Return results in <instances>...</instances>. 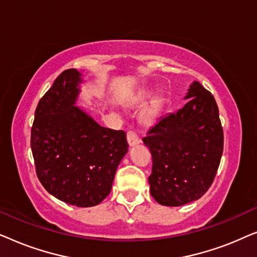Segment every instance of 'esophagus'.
Masks as SVG:
<instances>
[{
  "mask_svg": "<svg viewBox=\"0 0 257 257\" xmlns=\"http://www.w3.org/2000/svg\"><path fill=\"white\" fill-rule=\"evenodd\" d=\"M139 142H140V140H139L138 136H137L136 132H133V131L127 132V143H128L130 146L132 147V146L138 145Z\"/></svg>",
  "mask_w": 257,
  "mask_h": 257,
  "instance_id": "esophagus-1",
  "label": "esophagus"
}]
</instances>
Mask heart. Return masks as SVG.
Returning a JSON list of instances; mask_svg holds the SVG:
<instances>
[{
    "mask_svg": "<svg viewBox=\"0 0 257 257\" xmlns=\"http://www.w3.org/2000/svg\"><path fill=\"white\" fill-rule=\"evenodd\" d=\"M153 94V90H144L138 94L137 97V100L139 103H145V101L149 99V98ZM161 107V99H156L153 100L149 107L146 108V111L144 112V120L146 122L153 121L154 119L157 118L158 113H159Z\"/></svg>",
    "mask_w": 257,
    "mask_h": 257,
    "instance_id": "obj_1",
    "label": "heart"
}]
</instances>
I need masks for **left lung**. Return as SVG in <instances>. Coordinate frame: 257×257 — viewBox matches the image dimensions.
Segmentation results:
<instances>
[{
  "instance_id": "1",
  "label": "left lung",
  "mask_w": 257,
  "mask_h": 257,
  "mask_svg": "<svg viewBox=\"0 0 257 257\" xmlns=\"http://www.w3.org/2000/svg\"><path fill=\"white\" fill-rule=\"evenodd\" d=\"M174 113L161 117L143 139L152 154L151 195L178 207L201 198L212 185L223 151V131L214 97L199 82Z\"/></svg>"
}]
</instances>
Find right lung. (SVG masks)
<instances>
[{"label":"right lung","instance_id":"1","mask_svg":"<svg viewBox=\"0 0 257 257\" xmlns=\"http://www.w3.org/2000/svg\"><path fill=\"white\" fill-rule=\"evenodd\" d=\"M82 83L76 69L56 78L35 111L31 151L37 177L51 195L92 207L110 194L128 144L124 131L103 127L76 106Z\"/></svg>","mask_w":257,"mask_h":257}]
</instances>
